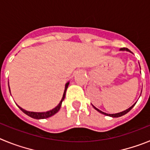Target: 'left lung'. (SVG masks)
<instances>
[{"label": "left lung", "instance_id": "8db88e82", "mask_svg": "<svg viewBox=\"0 0 150 150\" xmlns=\"http://www.w3.org/2000/svg\"><path fill=\"white\" fill-rule=\"evenodd\" d=\"M121 50V51H127V52H132L130 51V50H128V49H127V48H122L121 50ZM139 65H140V64H139ZM136 103H137V102H136ZM136 103H134V104L132 106V107H130L129 108H128V109L122 111V112H117V113H113V114H110V113H106V112H102L101 110H99V109H98V108H96V107H95V106H93V105H92V107H93L94 108H95V109L97 111H98V112H100V113H102V114L105 115V116H110V117H112V118H117V117H120V116H124L125 114H126L127 112H129V111L131 110H132V108H133V107H134V106L135 104H136Z\"/></svg>", "mask_w": 150, "mask_h": 150}]
</instances>
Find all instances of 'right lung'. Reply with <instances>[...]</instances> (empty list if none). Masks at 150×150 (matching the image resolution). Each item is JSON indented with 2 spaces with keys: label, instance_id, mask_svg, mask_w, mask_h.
I'll list each match as a JSON object with an SVG mask.
<instances>
[{
  "label": "right lung",
  "instance_id": "add662e5",
  "mask_svg": "<svg viewBox=\"0 0 150 150\" xmlns=\"http://www.w3.org/2000/svg\"><path fill=\"white\" fill-rule=\"evenodd\" d=\"M69 83H70V82H67V83L65 84V87H64V91L63 96H62V100H61L60 103H59V104L52 110H50L46 111V112H31V111H27L25 110L22 109V107H20L18 105L17 106H18V108H19V109H20L24 113H25L26 115H28V116H30V117L33 118V119H36V120H42V119H46V118L51 117V116H52L53 115H55V113H57V112H59V110H60L61 106H62V101L64 100V98H65L66 91H67V89ZM8 84H9V83H8ZM9 90H10V86H9Z\"/></svg>",
  "mask_w": 150,
  "mask_h": 150
}]
</instances>
